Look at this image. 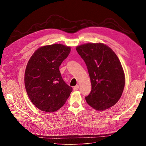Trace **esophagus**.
Instances as JSON below:
<instances>
[{
  "instance_id": "obj_1",
  "label": "esophagus",
  "mask_w": 146,
  "mask_h": 146,
  "mask_svg": "<svg viewBox=\"0 0 146 146\" xmlns=\"http://www.w3.org/2000/svg\"><path fill=\"white\" fill-rule=\"evenodd\" d=\"M78 89H79V86H78V85L75 86H74V88H73V90H74V91H77Z\"/></svg>"
}]
</instances>
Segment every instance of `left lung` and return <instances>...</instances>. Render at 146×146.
Instances as JSON below:
<instances>
[{
	"mask_svg": "<svg viewBox=\"0 0 146 146\" xmlns=\"http://www.w3.org/2000/svg\"><path fill=\"white\" fill-rule=\"evenodd\" d=\"M85 61L91 83L86 102L98 111H104L120 99L125 86V74L117 56L103 43H86L76 47Z\"/></svg>",
	"mask_w": 146,
	"mask_h": 146,
	"instance_id": "obj_1",
	"label": "left lung"
}]
</instances>
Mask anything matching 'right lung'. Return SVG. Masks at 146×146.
Masks as SVG:
<instances>
[{"mask_svg": "<svg viewBox=\"0 0 146 146\" xmlns=\"http://www.w3.org/2000/svg\"><path fill=\"white\" fill-rule=\"evenodd\" d=\"M70 52V47L61 44L44 46L38 48L28 61L24 75L25 90L33 104L42 111H57L72 91L59 70Z\"/></svg>", "mask_w": 146, "mask_h": 146, "instance_id": "1", "label": "right lung"}]
</instances>
